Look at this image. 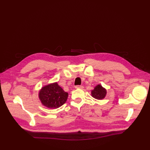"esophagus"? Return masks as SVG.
<instances>
[{"label":"esophagus","instance_id":"obj_1","mask_svg":"<svg viewBox=\"0 0 150 150\" xmlns=\"http://www.w3.org/2000/svg\"><path fill=\"white\" fill-rule=\"evenodd\" d=\"M75 88L76 89H81L83 88V86H80V85H77V86H75Z\"/></svg>","mask_w":150,"mask_h":150}]
</instances>
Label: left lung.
<instances>
[{"instance_id": "1", "label": "left lung", "mask_w": 150, "mask_h": 150, "mask_svg": "<svg viewBox=\"0 0 150 150\" xmlns=\"http://www.w3.org/2000/svg\"><path fill=\"white\" fill-rule=\"evenodd\" d=\"M92 97L97 100L103 99L106 95V90L100 84L96 86L91 91Z\"/></svg>"}]
</instances>
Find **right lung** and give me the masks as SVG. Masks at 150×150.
<instances>
[{
    "label": "right lung",
    "instance_id": "right-lung-1",
    "mask_svg": "<svg viewBox=\"0 0 150 150\" xmlns=\"http://www.w3.org/2000/svg\"><path fill=\"white\" fill-rule=\"evenodd\" d=\"M68 93L65 92L57 83L44 86L39 92V98L42 104L47 108L57 109L67 101Z\"/></svg>",
    "mask_w": 150,
    "mask_h": 150
}]
</instances>
